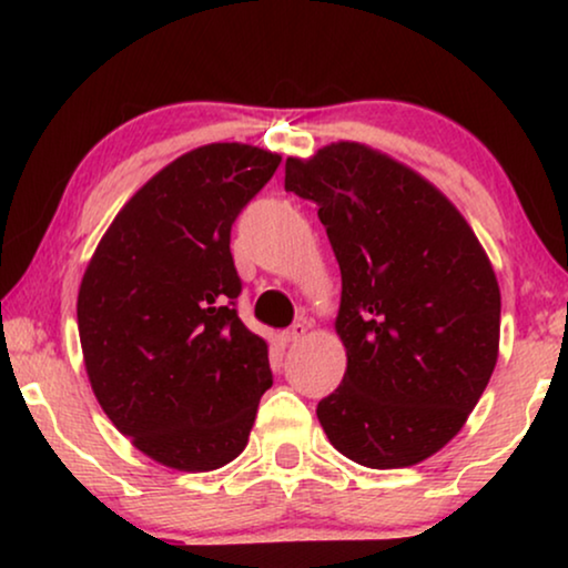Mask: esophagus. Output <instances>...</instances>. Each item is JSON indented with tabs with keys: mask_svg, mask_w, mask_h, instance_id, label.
I'll return each mask as SVG.
<instances>
[{
	"mask_svg": "<svg viewBox=\"0 0 568 568\" xmlns=\"http://www.w3.org/2000/svg\"><path fill=\"white\" fill-rule=\"evenodd\" d=\"M307 336V325L305 323H294L290 331L282 333V341L284 344H297V341H302Z\"/></svg>",
	"mask_w": 568,
	"mask_h": 568,
	"instance_id": "1",
	"label": "esophagus"
}]
</instances>
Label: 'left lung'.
<instances>
[{
  "label": "left lung",
  "mask_w": 568,
  "mask_h": 568,
  "mask_svg": "<svg viewBox=\"0 0 568 568\" xmlns=\"http://www.w3.org/2000/svg\"><path fill=\"white\" fill-rule=\"evenodd\" d=\"M284 189L315 201L341 268L346 372L317 418L367 468L439 453L476 408L499 356L491 261L453 201L359 142L286 160Z\"/></svg>",
  "instance_id": "1"
}]
</instances>
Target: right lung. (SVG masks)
Masks as SVG:
<instances>
[{"label":"right lung","mask_w":568,"mask_h":568,"mask_svg":"<svg viewBox=\"0 0 568 568\" xmlns=\"http://www.w3.org/2000/svg\"><path fill=\"white\" fill-rule=\"evenodd\" d=\"M282 158L240 142L181 154L105 230L77 294L92 393L139 453L206 473L243 453L274 377L237 317L230 230Z\"/></svg>","instance_id":"right-lung-1"}]
</instances>
